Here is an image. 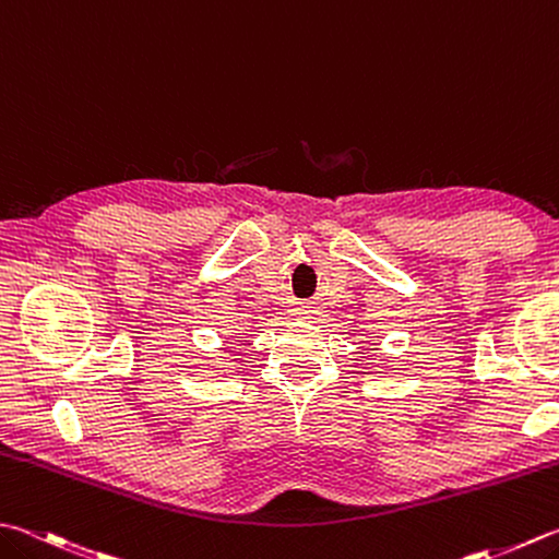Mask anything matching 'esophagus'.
I'll return each mask as SVG.
<instances>
[{"label": "esophagus", "mask_w": 559, "mask_h": 559, "mask_svg": "<svg viewBox=\"0 0 559 559\" xmlns=\"http://www.w3.org/2000/svg\"><path fill=\"white\" fill-rule=\"evenodd\" d=\"M299 311H301V309H299Z\"/></svg>", "instance_id": "1"}]
</instances>
